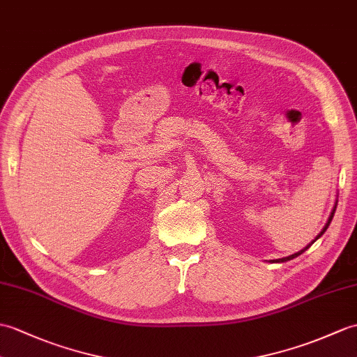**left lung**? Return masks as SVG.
Masks as SVG:
<instances>
[{"instance_id": "8db88e82", "label": "left lung", "mask_w": 357, "mask_h": 357, "mask_svg": "<svg viewBox=\"0 0 357 357\" xmlns=\"http://www.w3.org/2000/svg\"><path fill=\"white\" fill-rule=\"evenodd\" d=\"M336 205H337V199H336V202H335V206H333V210H331V213H330V216H328V219H327V223H326V225H324V228H322L321 229V233L317 236V237H314V240H312V242L307 245V246H305V248H303V250L301 251H298V252H295V254H292V255H289V257H284V259H278V260H271L272 263H284V261H289V260H292V259H295V257H298V255H301L303 252H305V251H307L309 250V248L314 243V242H317V240L322 236V234H324L326 233V231H327V228H328V225H330V222H331V219H333V216H335V211H336Z\"/></svg>"}]
</instances>
